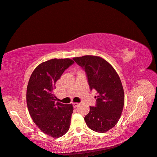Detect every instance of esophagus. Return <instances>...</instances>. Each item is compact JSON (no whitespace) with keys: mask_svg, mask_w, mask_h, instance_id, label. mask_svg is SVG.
Segmentation results:
<instances>
[{"mask_svg":"<svg viewBox=\"0 0 157 157\" xmlns=\"http://www.w3.org/2000/svg\"><path fill=\"white\" fill-rule=\"evenodd\" d=\"M72 105H73L74 108H76V107L79 105V103H78V102H73Z\"/></svg>","mask_w":157,"mask_h":157,"instance_id":"34e87169","label":"esophagus"}]
</instances>
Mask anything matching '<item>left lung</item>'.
I'll return each instance as SVG.
<instances>
[{
	"instance_id": "obj_1",
	"label": "left lung",
	"mask_w": 157,
	"mask_h": 157,
	"mask_svg": "<svg viewBox=\"0 0 157 157\" xmlns=\"http://www.w3.org/2000/svg\"><path fill=\"white\" fill-rule=\"evenodd\" d=\"M73 60L86 71L91 90L98 94L96 106H90L85 122L93 131L106 132L117 124L124 108V92L119 75L101 57L86 55Z\"/></svg>"
}]
</instances>
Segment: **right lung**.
<instances>
[{"label":"right lung","instance_id":"1","mask_svg":"<svg viewBox=\"0 0 157 157\" xmlns=\"http://www.w3.org/2000/svg\"><path fill=\"white\" fill-rule=\"evenodd\" d=\"M74 63L70 59L42 62L31 74L27 87L26 101L31 117L40 130L52 137H60L69 130L73 106L55 103L54 90L57 80Z\"/></svg>","mask_w":157,"mask_h":157}]
</instances>
